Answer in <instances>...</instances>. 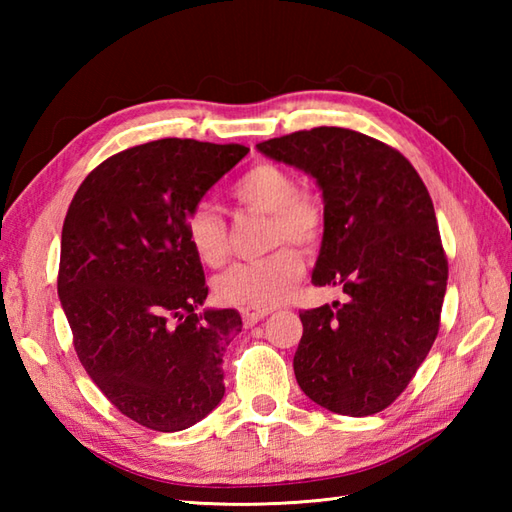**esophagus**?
I'll use <instances>...</instances> for the list:
<instances>
[{
    "label": "esophagus",
    "mask_w": 512,
    "mask_h": 512,
    "mask_svg": "<svg viewBox=\"0 0 512 512\" xmlns=\"http://www.w3.org/2000/svg\"><path fill=\"white\" fill-rule=\"evenodd\" d=\"M268 310H257V308H246V310H242V319H244V325L246 328H253L255 323H259L262 319H266L268 317Z\"/></svg>",
    "instance_id": "1"
}]
</instances>
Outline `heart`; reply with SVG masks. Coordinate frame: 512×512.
I'll return each mask as SVG.
<instances>
[{
  "instance_id": "1",
  "label": "heart",
  "mask_w": 512,
  "mask_h": 512,
  "mask_svg": "<svg viewBox=\"0 0 512 512\" xmlns=\"http://www.w3.org/2000/svg\"><path fill=\"white\" fill-rule=\"evenodd\" d=\"M233 198L250 213L268 215L266 248L277 251L259 262L235 264L215 277V297L226 306L268 310L279 306L303 275V250L321 244L325 235V204L319 193L299 189V180L290 169L275 162H257L235 182ZM184 237L202 264L220 268L231 253L228 226L211 206H195L184 220Z\"/></svg>"
}]
</instances>
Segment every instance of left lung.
<instances>
[{
    "instance_id": "1",
    "label": "left lung",
    "mask_w": 512,
    "mask_h": 512,
    "mask_svg": "<svg viewBox=\"0 0 512 512\" xmlns=\"http://www.w3.org/2000/svg\"><path fill=\"white\" fill-rule=\"evenodd\" d=\"M257 149L317 180L328 222L312 284L345 292L299 312L297 383L341 416L383 411L440 330L449 264L431 195L400 151L352 129L314 127Z\"/></svg>"
}]
</instances>
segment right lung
Instances as JSON below:
<instances>
[{"instance_id": "1", "label": "right lung", "mask_w": 512, "mask_h": 512, "mask_svg": "<svg viewBox=\"0 0 512 512\" xmlns=\"http://www.w3.org/2000/svg\"><path fill=\"white\" fill-rule=\"evenodd\" d=\"M246 154L180 138L125 149L83 180L65 215L57 288L76 356L147 429H189L224 396L222 356L242 317L200 312L209 288L184 220Z\"/></svg>"}]
</instances>
